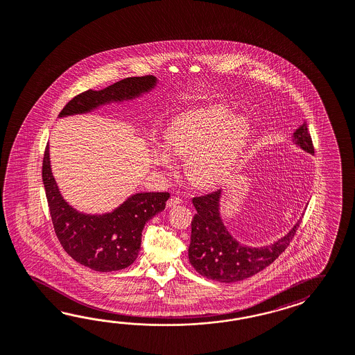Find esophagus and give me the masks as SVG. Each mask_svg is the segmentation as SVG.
Here are the masks:
<instances>
[{
  "instance_id": "1",
  "label": "esophagus",
  "mask_w": 355,
  "mask_h": 355,
  "mask_svg": "<svg viewBox=\"0 0 355 355\" xmlns=\"http://www.w3.org/2000/svg\"><path fill=\"white\" fill-rule=\"evenodd\" d=\"M183 202V200L180 199V198H171V199L168 200V202H166V207L168 208H173L175 205H180Z\"/></svg>"
}]
</instances>
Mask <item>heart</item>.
<instances>
[{
    "label": "heart",
    "mask_w": 355,
    "mask_h": 355,
    "mask_svg": "<svg viewBox=\"0 0 355 355\" xmlns=\"http://www.w3.org/2000/svg\"><path fill=\"white\" fill-rule=\"evenodd\" d=\"M248 121L220 105L180 114L165 130L164 146L153 151V163L172 171V155L189 156L187 173L202 189H216L234 173L248 145Z\"/></svg>",
    "instance_id": "b5f03b06"
}]
</instances>
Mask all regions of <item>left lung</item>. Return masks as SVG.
Instances as JSON below:
<instances>
[{"label":"left lung","instance_id":"8db88e82","mask_svg":"<svg viewBox=\"0 0 355 355\" xmlns=\"http://www.w3.org/2000/svg\"><path fill=\"white\" fill-rule=\"evenodd\" d=\"M293 142L305 153L314 154L305 121L295 130ZM220 198L222 190H218L192 199L198 213L191 222L189 260L201 276L231 284L254 276L272 264L290 245L300 225V219L284 237L268 246L254 248L243 245L230 234L223 223L219 210Z\"/></svg>","mask_w":355,"mask_h":355}]
</instances>
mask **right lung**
I'll use <instances>...</instances> for the list:
<instances>
[{
  "label": "right lung",
  "instance_id": "1",
  "mask_svg": "<svg viewBox=\"0 0 355 355\" xmlns=\"http://www.w3.org/2000/svg\"><path fill=\"white\" fill-rule=\"evenodd\" d=\"M157 82L154 76L130 77L98 91L88 89L70 100L59 118L92 113L105 105L130 103L153 91ZM42 181L61 246L79 264L97 272L121 270L136 260L145 225L164 210L171 196L168 192H136L112 211L83 213L61 195L52 174L49 144L44 151Z\"/></svg>",
  "mask_w": 355,
  "mask_h": 355
}]
</instances>
